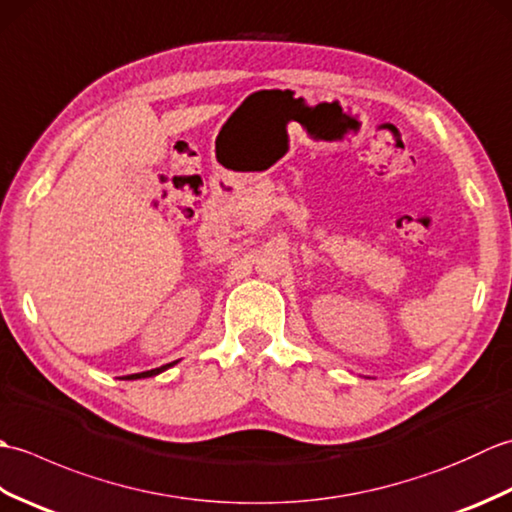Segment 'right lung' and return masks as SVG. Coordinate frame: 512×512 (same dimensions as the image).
Returning <instances> with one entry per match:
<instances>
[{"label":"right lung","mask_w":512,"mask_h":512,"mask_svg":"<svg viewBox=\"0 0 512 512\" xmlns=\"http://www.w3.org/2000/svg\"><path fill=\"white\" fill-rule=\"evenodd\" d=\"M178 361H173V363H167V365H162V367H156V369H147V372H140V374H129V376H125V380H138V378H151V376H158L160 372H165V369H169V367H173L176 365Z\"/></svg>","instance_id":"right-lung-1"}]
</instances>
